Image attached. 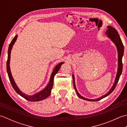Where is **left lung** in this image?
<instances>
[{
    "instance_id": "left-lung-1",
    "label": "left lung",
    "mask_w": 127,
    "mask_h": 127,
    "mask_svg": "<svg viewBox=\"0 0 127 127\" xmlns=\"http://www.w3.org/2000/svg\"><path fill=\"white\" fill-rule=\"evenodd\" d=\"M106 34H107V36H108L109 38L111 39L113 42L114 43L115 45L116 46L117 49L118 51V70H117V73L116 75V77L115 82L114 83V85L112 86V88L110 89V90L107 93H106L105 95L101 96L100 98H97L96 99H89L85 98L84 97L81 96L80 94L78 93L77 91V90L75 87V79L74 75H72V79H73V83H74V87L75 91H76V92L77 96L79 97V98H81L82 99L86 100L88 101H98L101 100V99L105 98V97L109 95V94H111L113 91L115 90V88L116 86L117 83L119 81L120 77L121 74H122V69H123V64H122V57L123 56V53H124V46L123 45V43L122 42V40H121L120 36L118 34L117 31L116 30L115 28H113L111 26H107V30L106 32Z\"/></svg>"
}]
</instances>
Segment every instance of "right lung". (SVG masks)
Listing matches in <instances>:
<instances>
[{
    "instance_id": "add662e5",
    "label": "right lung",
    "mask_w": 127,
    "mask_h": 127,
    "mask_svg": "<svg viewBox=\"0 0 127 127\" xmlns=\"http://www.w3.org/2000/svg\"><path fill=\"white\" fill-rule=\"evenodd\" d=\"M17 35H16L14 37V38L12 40L11 42H10L9 46V49H8V56H7V63H6V69H7L8 76H9L10 81L11 83L12 87L13 88V89H14L16 92H17L19 95H20L21 96H22L23 98L26 99V100H27L31 101H39L42 100L47 98V97L50 95V94L51 93V90H52V87H53L54 76H55V75L57 73V72L59 71V70L60 69L62 64H63L64 63L63 62H61V63H59L56 66L55 69H53V71L52 72V74L51 75L49 83H48V85H47L46 87H45V89L42 90L41 91H40V92L34 94L33 95H31V96L27 95V94L22 93V92L20 90V89L18 88L17 85L16 84V83L14 81V80L13 79V77L12 76L11 73L10 68L11 51L13 45H14L16 40H17Z\"/></svg>"
}]
</instances>
